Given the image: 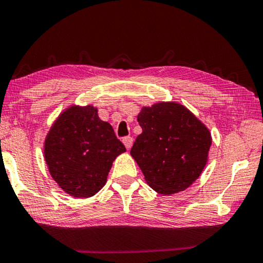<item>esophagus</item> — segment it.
I'll return each mask as SVG.
<instances>
[{"mask_svg": "<svg viewBox=\"0 0 263 263\" xmlns=\"http://www.w3.org/2000/svg\"><path fill=\"white\" fill-rule=\"evenodd\" d=\"M123 143H124V145L126 146V149L130 150L132 144H133V138L132 137H125V138H123Z\"/></svg>", "mask_w": 263, "mask_h": 263, "instance_id": "34e87169", "label": "esophagus"}]
</instances>
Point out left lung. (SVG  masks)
I'll return each mask as SVG.
<instances>
[{
    "instance_id": "obj_1",
    "label": "left lung",
    "mask_w": 263,
    "mask_h": 263,
    "mask_svg": "<svg viewBox=\"0 0 263 263\" xmlns=\"http://www.w3.org/2000/svg\"><path fill=\"white\" fill-rule=\"evenodd\" d=\"M137 120L143 132L130 154L146 183L163 195L187 190L209 161L212 136L206 125L175 101L142 107Z\"/></svg>"
}]
</instances>
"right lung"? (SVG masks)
Listing matches in <instances>:
<instances>
[{
	"label": "right lung",
	"instance_id": "obj_1",
	"mask_svg": "<svg viewBox=\"0 0 263 263\" xmlns=\"http://www.w3.org/2000/svg\"><path fill=\"white\" fill-rule=\"evenodd\" d=\"M126 151L109 123L91 105H71L54 120L44 142L50 175L73 198H90L107 182L116 158Z\"/></svg>",
	"mask_w": 263,
	"mask_h": 263
}]
</instances>
